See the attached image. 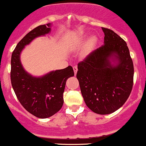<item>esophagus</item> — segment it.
<instances>
[{"label": "esophagus", "instance_id": "esophagus-1", "mask_svg": "<svg viewBox=\"0 0 146 146\" xmlns=\"http://www.w3.org/2000/svg\"><path fill=\"white\" fill-rule=\"evenodd\" d=\"M73 70H74V74L76 75V72H77V70H78L77 66H76V65L74 66V67H73Z\"/></svg>", "mask_w": 146, "mask_h": 146}]
</instances>
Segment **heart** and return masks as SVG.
I'll list each match as a JSON object with an SVG mask.
<instances>
[{
	"label": "heart",
	"instance_id": "b5f03b06",
	"mask_svg": "<svg viewBox=\"0 0 146 146\" xmlns=\"http://www.w3.org/2000/svg\"><path fill=\"white\" fill-rule=\"evenodd\" d=\"M96 37H92L91 38L89 39V40L87 41V42L85 44V47H84V51L86 52H88L90 50H92V49H93V47H94L95 44H96Z\"/></svg>",
	"mask_w": 146,
	"mask_h": 146
}]
</instances>
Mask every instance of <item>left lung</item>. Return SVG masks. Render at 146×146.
<instances>
[{
    "instance_id": "obj_1",
    "label": "left lung",
    "mask_w": 146,
    "mask_h": 146,
    "mask_svg": "<svg viewBox=\"0 0 146 146\" xmlns=\"http://www.w3.org/2000/svg\"><path fill=\"white\" fill-rule=\"evenodd\" d=\"M104 43L78 64L76 78L86 106L98 114L121 108L133 84V64L126 42L110 29L102 27Z\"/></svg>"
}]
</instances>
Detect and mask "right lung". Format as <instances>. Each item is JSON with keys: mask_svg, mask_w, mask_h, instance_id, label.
I'll list each match as a JSON object with an SVG mask.
<instances>
[{"mask_svg": "<svg viewBox=\"0 0 146 146\" xmlns=\"http://www.w3.org/2000/svg\"><path fill=\"white\" fill-rule=\"evenodd\" d=\"M50 26L51 23L42 25L29 32L18 43L11 57V79L15 95L29 113L40 119L50 117L61 109L67 79L74 75L71 66L40 77L32 76L23 67L21 53L25 46L36 37L48 34Z\"/></svg>", "mask_w": 146, "mask_h": 146, "instance_id": "right-lung-1", "label": "right lung"}]
</instances>
